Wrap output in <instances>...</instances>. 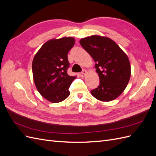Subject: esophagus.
Returning <instances> with one entry per match:
<instances>
[{
  "instance_id": "esophagus-1",
  "label": "esophagus",
  "mask_w": 156,
  "mask_h": 156,
  "mask_svg": "<svg viewBox=\"0 0 156 156\" xmlns=\"http://www.w3.org/2000/svg\"><path fill=\"white\" fill-rule=\"evenodd\" d=\"M87 72L86 70H83V72L80 73V75H81V76L82 77H84V76H85V75H87Z\"/></svg>"
}]
</instances>
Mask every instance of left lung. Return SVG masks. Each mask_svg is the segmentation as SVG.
<instances>
[{"instance_id":"left-lung-1","label":"left lung","mask_w":156,"mask_h":156,"mask_svg":"<svg viewBox=\"0 0 156 156\" xmlns=\"http://www.w3.org/2000/svg\"><path fill=\"white\" fill-rule=\"evenodd\" d=\"M79 42L96 62L100 78V85L92 90L91 94L101 101L115 100L124 91L130 79L128 56L106 36L92 35L81 39Z\"/></svg>"}]
</instances>
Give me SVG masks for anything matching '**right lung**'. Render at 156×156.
Returning <instances> with one entry per match:
<instances>
[{
  "instance_id": "obj_1",
  "label": "right lung",
  "mask_w": 156,
  "mask_h": 156,
  "mask_svg": "<svg viewBox=\"0 0 156 156\" xmlns=\"http://www.w3.org/2000/svg\"><path fill=\"white\" fill-rule=\"evenodd\" d=\"M75 44L72 37L51 39L41 47L33 58V79L37 91L47 100L59 103L70 94L69 88L76 76H69L68 53Z\"/></svg>"
}]
</instances>
